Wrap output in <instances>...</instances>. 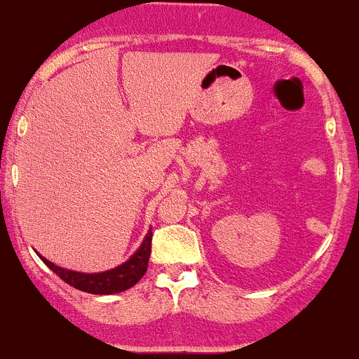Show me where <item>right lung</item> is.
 <instances>
[{
  "label": "right lung",
  "mask_w": 359,
  "mask_h": 359,
  "mask_svg": "<svg viewBox=\"0 0 359 359\" xmlns=\"http://www.w3.org/2000/svg\"><path fill=\"white\" fill-rule=\"evenodd\" d=\"M151 240H153V234L149 230L140 249L130 256L129 260L114 267V269L104 271V273H79V271L58 267L53 262L46 260L43 256H40V258L55 275L60 276L66 284L74 285L75 290L94 293V295H112V293H121V291L133 287L145 275L151 256Z\"/></svg>",
  "instance_id": "obj_1"
}]
</instances>
